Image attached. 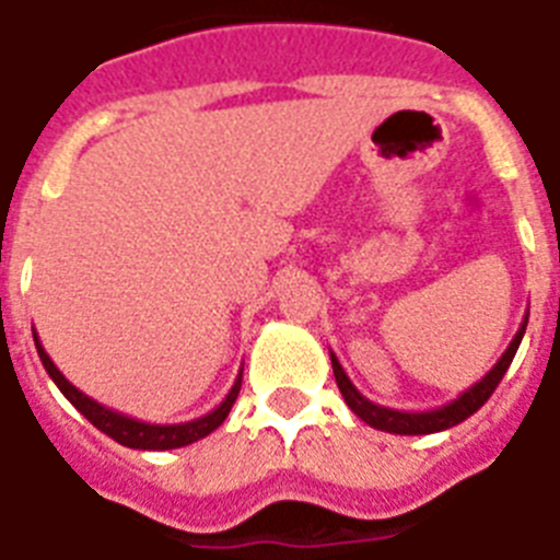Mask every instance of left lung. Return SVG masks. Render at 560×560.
Returning <instances> with one entry per match:
<instances>
[{"label": "left lung", "mask_w": 560, "mask_h": 560, "mask_svg": "<svg viewBox=\"0 0 560 560\" xmlns=\"http://www.w3.org/2000/svg\"><path fill=\"white\" fill-rule=\"evenodd\" d=\"M526 322H529V313L524 316V325L517 327L515 339L509 342V348L503 351V357L494 362L492 371H489V374H486L480 383H475L471 388L463 390L460 397L452 399V402H445V406L434 408V411H397V408L376 406V402H371V399L359 394L357 385H353L351 380H348V374H345V368L339 365L336 353H330V365H334L336 385H339V390H342V397H345V402H348V408L357 413L359 420L368 422L371 429L388 431V434H434V431L452 429V425L463 422L466 417H471L477 408L483 406L486 399L492 397L494 388H498V383L503 380V374L509 371V365H512V359H515L517 348H521V339H524V334H526Z\"/></svg>", "instance_id": "left-lung-1"}]
</instances>
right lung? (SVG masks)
I'll return each mask as SVG.
<instances>
[{
  "instance_id": "add662e5",
  "label": "right lung",
  "mask_w": 560,
  "mask_h": 560,
  "mask_svg": "<svg viewBox=\"0 0 560 560\" xmlns=\"http://www.w3.org/2000/svg\"><path fill=\"white\" fill-rule=\"evenodd\" d=\"M34 342H36V353L43 359L45 371L51 376L57 388L66 394V399L77 411L83 413L85 420L100 429L103 434H108L112 440H117L120 445H129V448H143V452H166V448H180V445H189V443H198L201 438L212 434V431L226 420V413L233 408L235 397H238L241 390V371H238V380L233 383L230 394L224 397V402L215 408V411L203 413L198 420H189V422H175V425H158V422H143V420H135V417H126V413L115 411V408H106L100 406L97 399H91L89 394H83L80 388L68 383L66 376L59 374V368L54 365L51 357L45 353V348L39 345V336L34 330Z\"/></svg>"
}]
</instances>
